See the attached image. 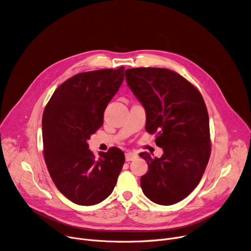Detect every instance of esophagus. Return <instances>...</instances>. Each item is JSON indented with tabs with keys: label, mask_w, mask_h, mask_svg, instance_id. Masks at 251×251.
<instances>
[{
	"label": "esophagus",
	"mask_w": 251,
	"mask_h": 251,
	"mask_svg": "<svg viewBox=\"0 0 251 251\" xmlns=\"http://www.w3.org/2000/svg\"><path fill=\"white\" fill-rule=\"evenodd\" d=\"M137 156L138 155L135 152H126V162H131V160L137 158Z\"/></svg>",
	"instance_id": "34e87169"
}]
</instances>
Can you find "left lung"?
<instances>
[{
  "instance_id": "1",
  "label": "left lung",
  "mask_w": 251,
  "mask_h": 251,
  "mask_svg": "<svg viewBox=\"0 0 251 251\" xmlns=\"http://www.w3.org/2000/svg\"><path fill=\"white\" fill-rule=\"evenodd\" d=\"M126 80L145 109L146 131L156 134L164 151L160 157L139 154L148 165L141 188L155 204H176L197 187L211 152L203 97L181 75L164 68L127 69Z\"/></svg>"
}]
</instances>
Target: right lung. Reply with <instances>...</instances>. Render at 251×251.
<instances>
[{"instance_id":"add662e5","label":"right lung","mask_w":251,"mask_h":251,"mask_svg":"<svg viewBox=\"0 0 251 251\" xmlns=\"http://www.w3.org/2000/svg\"><path fill=\"white\" fill-rule=\"evenodd\" d=\"M125 68L79 73L59 85L42 117L44 158L57 189L81 206L101 203L113 192L125 164L117 147L96 157L87 140L103 126L104 111L118 92Z\"/></svg>"}]
</instances>
